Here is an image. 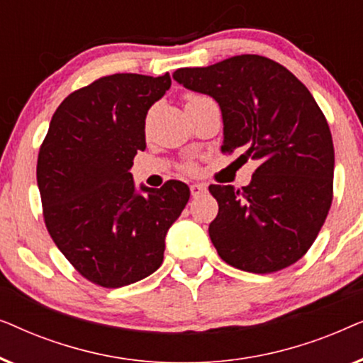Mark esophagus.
I'll list each match as a JSON object with an SVG mask.
<instances>
[{
  "mask_svg": "<svg viewBox=\"0 0 363 363\" xmlns=\"http://www.w3.org/2000/svg\"><path fill=\"white\" fill-rule=\"evenodd\" d=\"M190 191H191L193 198H198V196L205 195L206 185H203V183H193V185H190Z\"/></svg>",
  "mask_w": 363,
  "mask_h": 363,
  "instance_id": "34e87169",
  "label": "esophagus"
}]
</instances>
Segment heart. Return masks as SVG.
Masks as SVG:
<instances>
[{
    "label": "heart",
    "mask_w": 363,
    "mask_h": 363,
    "mask_svg": "<svg viewBox=\"0 0 363 363\" xmlns=\"http://www.w3.org/2000/svg\"><path fill=\"white\" fill-rule=\"evenodd\" d=\"M195 99H200V97H198V96H190V97H188V101H186V102H190V101H195Z\"/></svg>",
    "instance_id": "b5f03b06"
}]
</instances>
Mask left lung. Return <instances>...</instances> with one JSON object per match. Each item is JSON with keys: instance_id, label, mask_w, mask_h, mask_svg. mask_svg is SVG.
I'll return each instance as SVG.
<instances>
[{"instance_id": "left-lung-1", "label": "left lung", "mask_w": 363, "mask_h": 363, "mask_svg": "<svg viewBox=\"0 0 363 363\" xmlns=\"http://www.w3.org/2000/svg\"><path fill=\"white\" fill-rule=\"evenodd\" d=\"M173 79L218 102L223 152L241 148L259 163L241 190L210 185L220 206L208 230L218 255L256 274L294 264L324 225L334 183V143L309 89L256 54L177 69Z\"/></svg>"}]
</instances>
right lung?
Listing matches in <instances>:
<instances>
[{
	"instance_id": "obj_1",
	"label": "right lung",
	"mask_w": 363,
	"mask_h": 363,
	"mask_svg": "<svg viewBox=\"0 0 363 363\" xmlns=\"http://www.w3.org/2000/svg\"><path fill=\"white\" fill-rule=\"evenodd\" d=\"M168 74H113L64 99L38 157L44 221L67 261L94 284L122 287L162 266L165 236L190 200L170 180L137 191L130 168L145 150V118Z\"/></svg>"
}]
</instances>
